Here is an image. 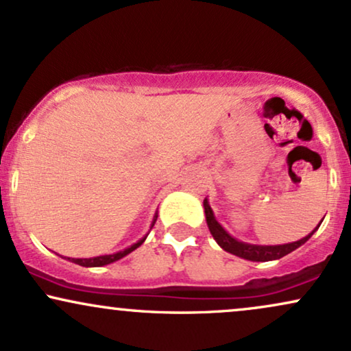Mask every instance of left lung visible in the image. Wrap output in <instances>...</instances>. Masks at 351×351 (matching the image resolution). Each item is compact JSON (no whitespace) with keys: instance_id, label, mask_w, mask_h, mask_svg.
Masks as SVG:
<instances>
[{"instance_id":"8db88e82","label":"left lung","mask_w":351,"mask_h":351,"mask_svg":"<svg viewBox=\"0 0 351 351\" xmlns=\"http://www.w3.org/2000/svg\"><path fill=\"white\" fill-rule=\"evenodd\" d=\"M204 213H206V223L209 231H211L213 237L216 239V243L224 249V251L234 254L237 257H243V259L247 261H254V263H265V261H274V259H280V257L287 256L292 251H295L297 247H300L302 244L307 243L310 239V236L317 231L318 228L313 229L308 236H305L304 239L295 241V243L291 244H284V245H254V244H245L241 243V241L234 239L221 228V224L217 223L215 215H213L211 206L208 204V201L204 199ZM322 223V221H320ZM320 226V224H318Z\"/></svg>"}]
</instances>
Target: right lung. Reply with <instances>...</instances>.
I'll use <instances>...</instances> for the list:
<instances>
[{
    "label": "right lung",
    "mask_w": 351,
    "mask_h": 351,
    "mask_svg": "<svg viewBox=\"0 0 351 351\" xmlns=\"http://www.w3.org/2000/svg\"><path fill=\"white\" fill-rule=\"evenodd\" d=\"M156 217H158V215H155V217H153V224L156 223ZM153 224H152V226H153ZM143 241H145V237H143V239H140L136 244L130 245V247L123 249V251H120V252H117V254H110V256H99V257H92V259H69V261H72V263H74V264L84 265V267H100V265H107V264H110V263H115V261L122 259L123 256H127V254H130L132 251H135V249L138 247V245H142Z\"/></svg>",
    "instance_id": "add662e5"
}]
</instances>
